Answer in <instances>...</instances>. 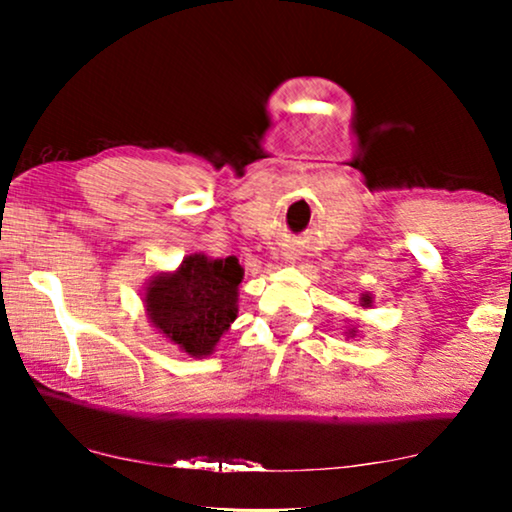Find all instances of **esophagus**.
Listing matches in <instances>:
<instances>
[{
	"mask_svg": "<svg viewBox=\"0 0 512 512\" xmlns=\"http://www.w3.org/2000/svg\"><path fill=\"white\" fill-rule=\"evenodd\" d=\"M284 256H286V258H293V256H291V254H284Z\"/></svg>",
	"mask_w": 512,
	"mask_h": 512,
	"instance_id": "obj_1",
	"label": "esophagus"
}]
</instances>
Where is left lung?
<instances>
[{"label":"left lung","mask_w":512,"mask_h":512,"mask_svg":"<svg viewBox=\"0 0 512 512\" xmlns=\"http://www.w3.org/2000/svg\"><path fill=\"white\" fill-rule=\"evenodd\" d=\"M370 303H373V298H370L368 293H366V296H361V307H370ZM354 333H356V331L352 328V331H349V335H354Z\"/></svg>","instance_id":"obj_1"}]
</instances>
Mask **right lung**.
<instances>
[{"label": "right lung", "instance_id": "1", "mask_svg": "<svg viewBox=\"0 0 512 512\" xmlns=\"http://www.w3.org/2000/svg\"><path fill=\"white\" fill-rule=\"evenodd\" d=\"M244 277L235 256H186L174 272H160L146 286L144 307L153 328L181 352L209 356L237 317V286Z\"/></svg>", "mask_w": 512, "mask_h": 512}]
</instances>
